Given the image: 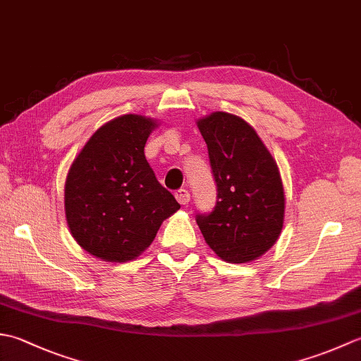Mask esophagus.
<instances>
[{"label":"esophagus","instance_id":"esophagus-1","mask_svg":"<svg viewBox=\"0 0 361 361\" xmlns=\"http://www.w3.org/2000/svg\"><path fill=\"white\" fill-rule=\"evenodd\" d=\"M175 198L176 200H178V203L180 204H188L189 203V200H190V194H189V190L188 189H178L175 192Z\"/></svg>","mask_w":361,"mask_h":361}]
</instances>
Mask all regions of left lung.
<instances>
[{"instance_id": "obj_1", "label": "left lung", "mask_w": 361, "mask_h": 361, "mask_svg": "<svg viewBox=\"0 0 361 361\" xmlns=\"http://www.w3.org/2000/svg\"><path fill=\"white\" fill-rule=\"evenodd\" d=\"M198 128L208 144L217 203L211 212H197V225L217 256L248 262L281 234L286 198L278 166L239 116L216 111L198 121Z\"/></svg>"}]
</instances>
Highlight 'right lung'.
<instances>
[{"mask_svg":"<svg viewBox=\"0 0 361 361\" xmlns=\"http://www.w3.org/2000/svg\"><path fill=\"white\" fill-rule=\"evenodd\" d=\"M157 122L124 114L90 137L68 172L65 212L80 247L109 262L132 260L155 239L180 203L144 155Z\"/></svg>","mask_w":361,"mask_h":361,"instance_id":"1","label":"right lung"}]
</instances>
